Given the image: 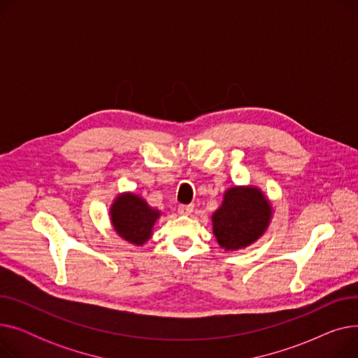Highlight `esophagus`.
I'll return each instance as SVG.
<instances>
[{"label":"esophagus","instance_id":"1","mask_svg":"<svg viewBox=\"0 0 358 358\" xmlns=\"http://www.w3.org/2000/svg\"><path fill=\"white\" fill-rule=\"evenodd\" d=\"M193 210H194V206H193V204H180V206H178V213H180V215L189 216V215L193 213Z\"/></svg>","mask_w":358,"mask_h":358}]
</instances>
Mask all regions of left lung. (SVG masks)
Here are the masks:
<instances>
[{
	"label": "left lung",
	"mask_w": 358,
	"mask_h": 358,
	"mask_svg": "<svg viewBox=\"0 0 358 358\" xmlns=\"http://www.w3.org/2000/svg\"><path fill=\"white\" fill-rule=\"evenodd\" d=\"M271 215V203L257 187H231L212 216L213 234L227 251L242 250L267 231Z\"/></svg>",
	"instance_id": "1"
}]
</instances>
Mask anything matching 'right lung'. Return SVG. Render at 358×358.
Returning <instances> with one entry per match:
<instances>
[{"mask_svg": "<svg viewBox=\"0 0 358 358\" xmlns=\"http://www.w3.org/2000/svg\"><path fill=\"white\" fill-rule=\"evenodd\" d=\"M161 216L138 194H119L110 208V220L113 228L120 238L134 243L136 247L152 236V229L157 219Z\"/></svg>", "mask_w": 358, "mask_h": 358, "instance_id": "1", "label": "right lung"}]
</instances>
